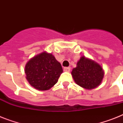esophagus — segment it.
Masks as SVG:
<instances>
[{"label":"esophagus","mask_w":123,"mask_h":123,"mask_svg":"<svg viewBox=\"0 0 123 123\" xmlns=\"http://www.w3.org/2000/svg\"><path fill=\"white\" fill-rule=\"evenodd\" d=\"M70 70H71V68L69 67H66L64 68V71H66V72H69Z\"/></svg>","instance_id":"34e87169"}]
</instances>
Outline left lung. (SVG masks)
I'll return each instance as SVG.
<instances>
[{
    "mask_svg": "<svg viewBox=\"0 0 123 123\" xmlns=\"http://www.w3.org/2000/svg\"><path fill=\"white\" fill-rule=\"evenodd\" d=\"M71 74L75 82L87 89L98 87L101 84L104 75L101 66L85 57L80 59Z\"/></svg>",
    "mask_w": 123,
    "mask_h": 123,
    "instance_id": "8db88e82",
    "label": "left lung"
}]
</instances>
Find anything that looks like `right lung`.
I'll list each match as a JSON object with an SVG mask.
<instances>
[{
	"mask_svg": "<svg viewBox=\"0 0 123 123\" xmlns=\"http://www.w3.org/2000/svg\"><path fill=\"white\" fill-rule=\"evenodd\" d=\"M25 73L32 87L40 91H46L57 82L62 68L52 54L44 52L28 61Z\"/></svg>",
	"mask_w": 123,
	"mask_h": 123,
	"instance_id": "add662e5",
	"label": "right lung"
}]
</instances>
